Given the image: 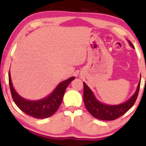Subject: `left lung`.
Here are the masks:
<instances>
[{
	"instance_id": "obj_1",
	"label": "left lung",
	"mask_w": 146,
	"mask_h": 146,
	"mask_svg": "<svg viewBox=\"0 0 146 146\" xmlns=\"http://www.w3.org/2000/svg\"><path fill=\"white\" fill-rule=\"evenodd\" d=\"M129 43L132 48H134L130 41H129ZM140 85L141 81L138 83L135 94L128 101L118 105H107L98 101L89 87L83 82V100L85 107L90 114L96 119L104 121H111L118 119L133 107L138 97Z\"/></svg>"
}]
</instances>
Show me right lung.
<instances>
[{
    "label": "right lung",
    "instance_id": "1",
    "mask_svg": "<svg viewBox=\"0 0 146 146\" xmlns=\"http://www.w3.org/2000/svg\"><path fill=\"white\" fill-rule=\"evenodd\" d=\"M8 78L12 98L16 105L27 115L36 119L49 117L58 110L62 102L66 88L68 86L69 83L75 79V77H71L61 82L51 95L44 99L36 101H29L22 98L15 90L11 82L10 72Z\"/></svg>",
    "mask_w": 146,
    "mask_h": 146
}]
</instances>
